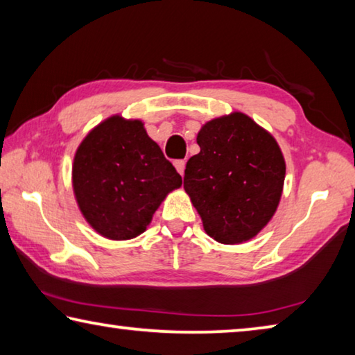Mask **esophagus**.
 Returning <instances> with one entry per match:
<instances>
[{
  "mask_svg": "<svg viewBox=\"0 0 355 355\" xmlns=\"http://www.w3.org/2000/svg\"><path fill=\"white\" fill-rule=\"evenodd\" d=\"M173 166H175V169L178 171L180 175H184V167H186V161L184 159H177L175 163H173Z\"/></svg>",
  "mask_w": 355,
  "mask_h": 355,
  "instance_id": "esophagus-1",
  "label": "esophagus"
}]
</instances>
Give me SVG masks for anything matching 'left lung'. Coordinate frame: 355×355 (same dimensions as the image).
<instances>
[{
	"label": "left lung",
	"mask_w": 355,
	"mask_h": 355,
	"mask_svg": "<svg viewBox=\"0 0 355 355\" xmlns=\"http://www.w3.org/2000/svg\"><path fill=\"white\" fill-rule=\"evenodd\" d=\"M184 169V191L203 228L222 244L257 236L279 207L285 159L277 141L243 112L213 119Z\"/></svg>",
	"instance_id": "obj_1"
}]
</instances>
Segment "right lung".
Returning <instances> with one entry per match:
<instances>
[{
  "instance_id": "obj_1",
  "label": "right lung",
  "mask_w": 355,
  "mask_h": 355,
  "mask_svg": "<svg viewBox=\"0 0 355 355\" xmlns=\"http://www.w3.org/2000/svg\"><path fill=\"white\" fill-rule=\"evenodd\" d=\"M81 213L101 236L123 241L146 232L182 177L141 120L112 116L78 147L71 169Z\"/></svg>"
}]
</instances>
